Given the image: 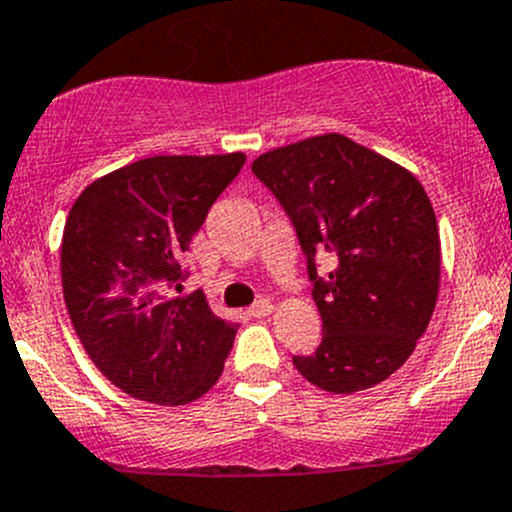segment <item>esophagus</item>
<instances>
[{"label": "esophagus", "instance_id": "1", "mask_svg": "<svg viewBox=\"0 0 512 512\" xmlns=\"http://www.w3.org/2000/svg\"><path fill=\"white\" fill-rule=\"evenodd\" d=\"M272 302L270 299H257L255 304H252L250 309H247V317H252V319H262V317H267V314H272Z\"/></svg>", "mask_w": 512, "mask_h": 512}]
</instances>
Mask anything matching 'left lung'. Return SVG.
<instances>
[{"label":"left lung","instance_id":"obj_1","mask_svg":"<svg viewBox=\"0 0 512 512\" xmlns=\"http://www.w3.org/2000/svg\"><path fill=\"white\" fill-rule=\"evenodd\" d=\"M252 173L297 232L322 314V344L292 356L297 371L332 394L389 379L426 332L441 280L438 225L423 185L339 133L265 153ZM319 254L330 260L324 278Z\"/></svg>","mask_w":512,"mask_h":512}]
</instances>
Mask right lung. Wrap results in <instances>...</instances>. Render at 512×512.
I'll return each mask as SVG.
<instances>
[{"label":"right lung","mask_w":512,"mask_h":512,"mask_svg":"<svg viewBox=\"0 0 512 512\" xmlns=\"http://www.w3.org/2000/svg\"><path fill=\"white\" fill-rule=\"evenodd\" d=\"M245 165L227 156H156L94 180L71 208L61 285L86 354L128 396L160 406L200 399L223 374L237 324L188 280L190 240Z\"/></svg>","instance_id":"right-lung-1"}]
</instances>
